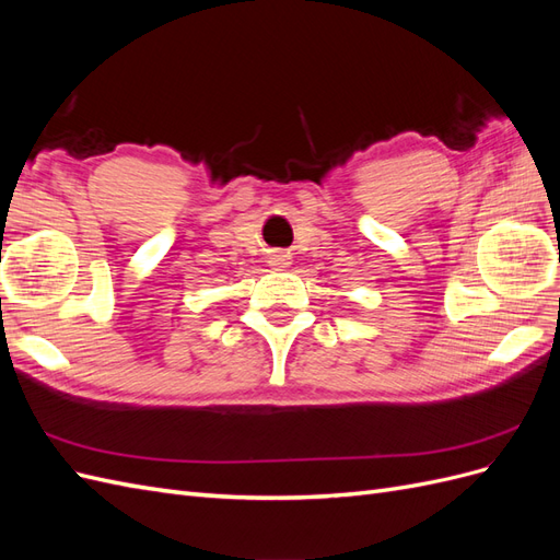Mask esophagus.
<instances>
[{"instance_id": "34e87169", "label": "esophagus", "mask_w": 560, "mask_h": 560, "mask_svg": "<svg viewBox=\"0 0 560 560\" xmlns=\"http://www.w3.org/2000/svg\"><path fill=\"white\" fill-rule=\"evenodd\" d=\"M290 264H292V261H290V254H284V252H276L273 257H270V266H276L278 270L287 268Z\"/></svg>"}]
</instances>
